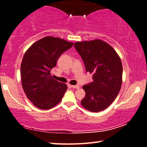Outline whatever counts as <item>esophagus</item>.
<instances>
[{"instance_id":"obj_1","label":"esophagus","mask_w":147,"mask_h":147,"mask_svg":"<svg viewBox=\"0 0 147 147\" xmlns=\"http://www.w3.org/2000/svg\"><path fill=\"white\" fill-rule=\"evenodd\" d=\"M71 87L74 88V89H79L80 88V86L78 85H72Z\"/></svg>"}]
</instances>
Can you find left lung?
<instances>
[{
  "instance_id": "1",
  "label": "left lung",
  "mask_w": 147,
  "mask_h": 147,
  "mask_svg": "<svg viewBox=\"0 0 147 147\" xmlns=\"http://www.w3.org/2000/svg\"><path fill=\"white\" fill-rule=\"evenodd\" d=\"M74 48L82 57L93 82L83 86L86 95L81 104L91 112L107 109L116 99L122 82V64L112 46L101 40L77 42Z\"/></svg>"
}]
</instances>
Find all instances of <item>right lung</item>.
I'll list each match as a JSON object with an SVG mask.
<instances>
[{
    "instance_id": "right-lung-1",
    "label": "right lung",
    "mask_w": 147,
    "mask_h": 147,
    "mask_svg": "<svg viewBox=\"0 0 147 147\" xmlns=\"http://www.w3.org/2000/svg\"><path fill=\"white\" fill-rule=\"evenodd\" d=\"M73 42L46 36L34 42L25 53L21 64V77L27 98L37 108L46 110L56 105L67 90L65 84L55 80L50 71L57 59Z\"/></svg>"
}]
</instances>
